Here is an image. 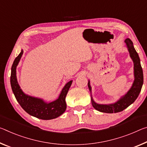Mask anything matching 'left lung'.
Masks as SVG:
<instances>
[{
	"mask_svg": "<svg viewBox=\"0 0 147 147\" xmlns=\"http://www.w3.org/2000/svg\"><path fill=\"white\" fill-rule=\"evenodd\" d=\"M125 43L126 44L127 47L129 51L130 57L134 61V75L135 80L133 84L132 87L131 88L128 92L124 97H122L116 103L111 105H99L95 103L92 97V103L94 109L97 111H99L102 113H116L118 112L124 111L125 109L129 107L136 101L142 88V86L143 84V73L142 69L140 59H139L138 53L133 46L132 41L129 38H126L125 40ZM88 88L91 91V87L90 85V82H88Z\"/></svg>",
	"mask_w": 147,
	"mask_h": 147,
	"instance_id": "obj_1",
	"label": "left lung"
}]
</instances>
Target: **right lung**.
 I'll list each match as a JSON object with an SVG mask.
<instances>
[{"label":"right lung","instance_id":"add662e5","mask_svg":"<svg viewBox=\"0 0 147 147\" xmlns=\"http://www.w3.org/2000/svg\"><path fill=\"white\" fill-rule=\"evenodd\" d=\"M23 53V50L16 57L11 69L10 84L13 94L20 106L28 114L42 120H51L61 115L66 110L65 97L71 87L72 81H70L63 88L59 98L51 103H45L42 99L25 95L20 89L16 78V67Z\"/></svg>","mask_w":147,"mask_h":147}]
</instances>
